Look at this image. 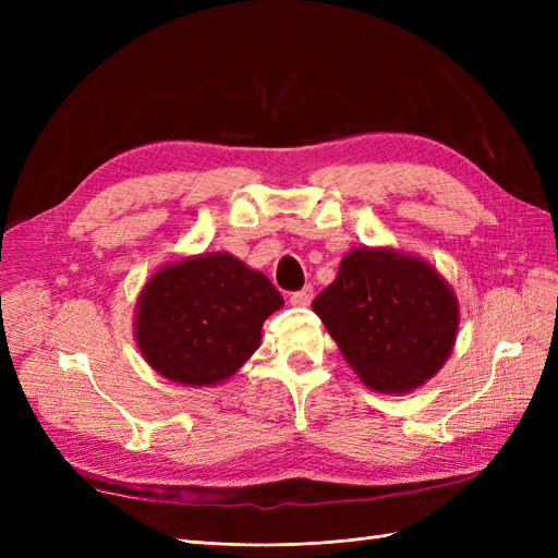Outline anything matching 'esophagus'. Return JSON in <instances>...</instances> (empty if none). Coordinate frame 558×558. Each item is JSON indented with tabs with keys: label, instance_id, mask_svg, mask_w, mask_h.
I'll list each match as a JSON object with an SVG mask.
<instances>
[{
	"label": "esophagus",
	"instance_id": "esophagus-1",
	"mask_svg": "<svg viewBox=\"0 0 558 558\" xmlns=\"http://www.w3.org/2000/svg\"><path fill=\"white\" fill-rule=\"evenodd\" d=\"M312 298H314V289H312V286H305V289H300V291H293V293H291V302H293V305H298V307L310 305Z\"/></svg>",
	"mask_w": 558,
	"mask_h": 558
}]
</instances>
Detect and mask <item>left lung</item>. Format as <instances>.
Here are the masks:
<instances>
[{"mask_svg": "<svg viewBox=\"0 0 558 558\" xmlns=\"http://www.w3.org/2000/svg\"><path fill=\"white\" fill-rule=\"evenodd\" d=\"M312 310L347 363L384 393H404L447 361L459 330V305L445 279L412 256L356 248Z\"/></svg>", "mask_w": 558, "mask_h": 558, "instance_id": "obj_1", "label": "left lung"}]
</instances>
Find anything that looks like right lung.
<instances>
[{
  "label": "right lung",
  "instance_id": "right-lung-1",
  "mask_svg": "<svg viewBox=\"0 0 558 558\" xmlns=\"http://www.w3.org/2000/svg\"><path fill=\"white\" fill-rule=\"evenodd\" d=\"M281 293L230 253L167 265L137 302V344L162 377L209 386L228 379L260 347Z\"/></svg>",
  "mask_w": 558,
  "mask_h": 558
}]
</instances>
